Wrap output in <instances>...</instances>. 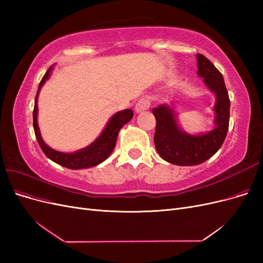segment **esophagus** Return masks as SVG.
Returning a JSON list of instances; mask_svg holds the SVG:
<instances>
[{
    "mask_svg": "<svg viewBox=\"0 0 263 263\" xmlns=\"http://www.w3.org/2000/svg\"><path fill=\"white\" fill-rule=\"evenodd\" d=\"M150 106V102L147 99H140L137 103H136V106H135V110H136V113H140V112H144V110H147Z\"/></svg>",
    "mask_w": 263,
    "mask_h": 263,
    "instance_id": "34e87169",
    "label": "esophagus"
}]
</instances>
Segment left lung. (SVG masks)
<instances>
[{
  "label": "left lung",
  "instance_id": "left-lung-1",
  "mask_svg": "<svg viewBox=\"0 0 263 263\" xmlns=\"http://www.w3.org/2000/svg\"><path fill=\"white\" fill-rule=\"evenodd\" d=\"M197 76L215 94V127L205 134L191 135L183 132L177 122L174 109L161 104L153 109L156 117L155 146L162 159L176 165H196L203 163L217 153L224 142L229 126L230 101L224 78L213 63L197 53Z\"/></svg>",
  "mask_w": 263,
  "mask_h": 263
}]
</instances>
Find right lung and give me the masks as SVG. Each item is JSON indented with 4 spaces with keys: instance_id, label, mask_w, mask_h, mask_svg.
<instances>
[{
    "instance_id": "right-lung-1",
    "label": "right lung",
    "mask_w": 263,
    "mask_h": 263,
    "mask_svg": "<svg viewBox=\"0 0 263 263\" xmlns=\"http://www.w3.org/2000/svg\"><path fill=\"white\" fill-rule=\"evenodd\" d=\"M51 70H52V67H50L48 70H47V72L42 79L41 83H39L38 91L35 99V106H34V112H33L34 130H35V135H36L39 146H41L44 154L48 157L50 160L62 166H66L68 169H72V170L86 169V168H91V166L102 163L103 161L106 160L110 154H112V151L114 150L116 145L118 132L121 130V128L125 124L128 123L133 118V115H134L133 110L123 109L121 112H117L116 114H114L109 118L108 123L106 124L105 128L103 129L100 136L95 139L92 144L86 146L85 148L77 150L74 153H70V154L61 153V151L54 150L50 148L48 145L45 144L44 139L42 138L41 130H39L38 122H37L38 94L42 89V86L49 79Z\"/></svg>"
}]
</instances>
